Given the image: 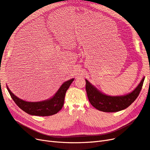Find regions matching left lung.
Instances as JSON below:
<instances>
[{
    "instance_id": "8db88e82",
    "label": "left lung",
    "mask_w": 150,
    "mask_h": 150,
    "mask_svg": "<svg viewBox=\"0 0 150 150\" xmlns=\"http://www.w3.org/2000/svg\"><path fill=\"white\" fill-rule=\"evenodd\" d=\"M144 80V77L131 93L123 96H106L97 90L87 80H85V88L89 102L93 108L102 112H114L127 108L136 99L142 91Z\"/></svg>"
}]
</instances>
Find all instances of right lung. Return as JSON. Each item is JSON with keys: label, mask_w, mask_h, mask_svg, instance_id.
I'll return each mask as SVG.
<instances>
[{"label": "right lung", "mask_w": 150, "mask_h": 150, "mask_svg": "<svg viewBox=\"0 0 150 150\" xmlns=\"http://www.w3.org/2000/svg\"><path fill=\"white\" fill-rule=\"evenodd\" d=\"M74 80V79H70L63 83L53 98L42 102H31L24 101L14 95L8 87L7 90L17 105L25 112L33 115L49 116L57 114L62 109L64 104V99L67 91Z\"/></svg>", "instance_id": "right-lung-1"}]
</instances>
